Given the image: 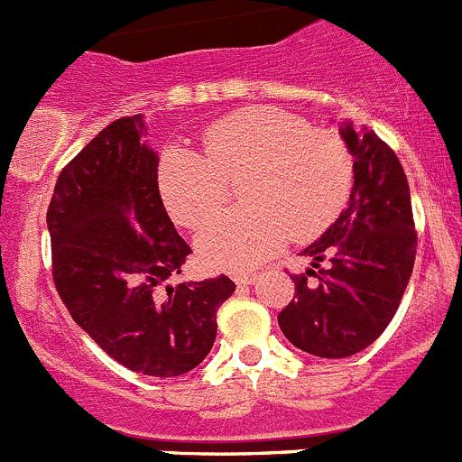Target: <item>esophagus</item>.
<instances>
[{
	"instance_id": "obj_1",
	"label": "esophagus",
	"mask_w": 462,
	"mask_h": 462,
	"mask_svg": "<svg viewBox=\"0 0 462 462\" xmlns=\"http://www.w3.org/2000/svg\"><path fill=\"white\" fill-rule=\"evenodd\" d=\"M256 280H259L256 273H236L234 275V282L238 284V287H250V284H254Z\"/></svg>"
}]
</instances>
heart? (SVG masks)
<instances>
[{"label": "heart", "mask_w": 462, "mask_h": 462, "mask_svg": "<svg viewBox=\"0 0 462 462\" xmlns=\"http://www.w3.org/2000/svg\"><path fill=\"white\" fill-rule=\"evenodd\" d=\"M206 154L182 145L162 150L157 189L171 217L199 228L222 210L226 180H240L247 208L203 228L196 252L206 266L247 271L282 250L289 236L321 234L352 191V154L337 134L312 129L287 110L256 106L206 126Z\"/></svg>", "instance_id": "heart-1"}]
</instances>
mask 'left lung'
Wrapping results in <instances>:
<instances>
[{"mask_svg":"<svg viewBox=\"0 0 462 462\" xmlns=\"http://www.w3.org/2000/svg\"><path fill=\"white\" fill-rule=\"evenodd\" d=\"M340 136L354 157L352 194L340 217L300 252L310 268L289 275L296 296L277 314L284 337L321 358L352 356L382 336L416 254L410 185L395 152L352 120L342 122Z\"/></svg>","mask_w":462,"mask_h":462,"instance_id":"1","label":"left lung"}]
</instances>
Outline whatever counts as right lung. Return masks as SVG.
<instances>
[{
	"label": "right lung",
	"mask_w": 462,
	"mask_h": 462,
	"mask_svg": "<svg viewBox=\"0 0 462 462\" xmlns=\"http://www.w3.org/2000/svg\"><path fill=\"white\" fill-rule=\"evenodd\" d=\"M143 116L120 117L64 166L48 206L52 280L73 321L125 368L194 370L217 336L226 275L180 282L189 245L157 189L159 157Z\"/></svg>",
	"instance_id": "1"
}]
</instances>
